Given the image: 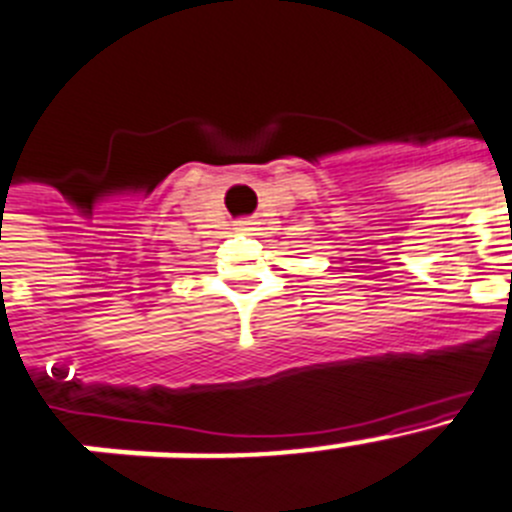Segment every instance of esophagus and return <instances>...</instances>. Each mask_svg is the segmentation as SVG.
<instances>
[{
	"label": "esophagus",
	"instance_id": "1",
	"mask_svg": "<svg viewBox=\"0 0 512 512\" xmlns=\"http://www.w3.org/2000/svg\"><path fill=\"white\" fill-rule=\"evenodd\" d=\"M255 219H252V216H242V219H237V222H234V229H237V232H252V229H255Z\"/></svg>",
	"mask_w": 512,
	"mask_h": 512
}]
</instances>
